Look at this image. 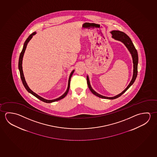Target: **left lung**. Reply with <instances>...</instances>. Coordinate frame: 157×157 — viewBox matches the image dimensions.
Instances as JSON below:
<instances>
[{
  "mask_svg": "<svg viewBox=\"0 0 157 157\" xmlns=\"http://www.w3.org/2000/svg\"><path fill=\"white\" fill-rule=\"evenodd\" d=\"M111 33L112 34V37L115 40H118V41H121L123 43L127 49H128V51L130 52V53L131 54V56L132 58V62H133V75L132 78L131 79V82L129 83L128 86L125 88V90H123L121 94H119L118 95H116L115 96L113 97H107L103 95H100L98 93H96L95 90L93 89L91 84H90V80L89 78V76H86V79H87V83L88 87L89 88L90 91H91V93L93 94H94L95 96H98V98H105V99H109V100H113L117 98L120 97L121 95H123L124 93L126 91V90L128 89L129 87L131 86V85L134 84V82L136 80V77H137V66H138V61H139V57H138V54L137 52L135 49L134 44L132 43V42L131 41V39L129 38V36L126 35V34L124 33L123 32H121L119 31H112L111 32Z\"/></svg>",
  "mask_w": 157,
  "mask_h": 157,
  "instance_id": "8db88e82",
  "label": "left lung"
}]
</instances>
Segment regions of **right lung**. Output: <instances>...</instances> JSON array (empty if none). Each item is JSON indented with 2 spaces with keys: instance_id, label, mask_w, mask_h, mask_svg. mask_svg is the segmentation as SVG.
Wrapping results in <instances>:
<instances>
[{
  "instance_id": "right-lung-1",
  "label": "right lung",
  "mask_w": 157,
  "mask_h": 157,
  "mask_svg": "<svg viewBox=\"0 0 157 157\" xmlns=\"http://www.w3.org/2000/svg\"><path fill=\"white\" fill-rule=\"evenodd\" d=\"M36 33V32H34L33 33L31 34V35L28 37V38L26 39V41H25V43H24L23 49H22V50L21 54H20V57H19V61H18V70H19V71H20V77H21V80H22V83H23V85H24L25 87L26 88V90H27V91H28L29 93H31V94H32V95L34 96L35 97H36V98H38V99H39L40 100L42 101H43L44 102H46V103H52V102H55V101H57L61 100V99L63 98L67 95V94L68 93L69 89H70L71 78L72 77V75H73V73L75 72V70H73L72 72L71 73V74H70V77H69V79H68V87H67V90L66 91V92H65L62 96H61L60 97H59V98H55V99H54V100H46L45 98H42L41 96H39L38 94H36V93H34L33 91L31 90V89L29 87V86L27 85V82H26V80H25V78L24 75H23V70H22V60H23V55H24L25 52V50H26L27 45V44L29 43V41H30V40H31V39L32 38L33 36H34Z\"/></svg>"
}]
</instances>
